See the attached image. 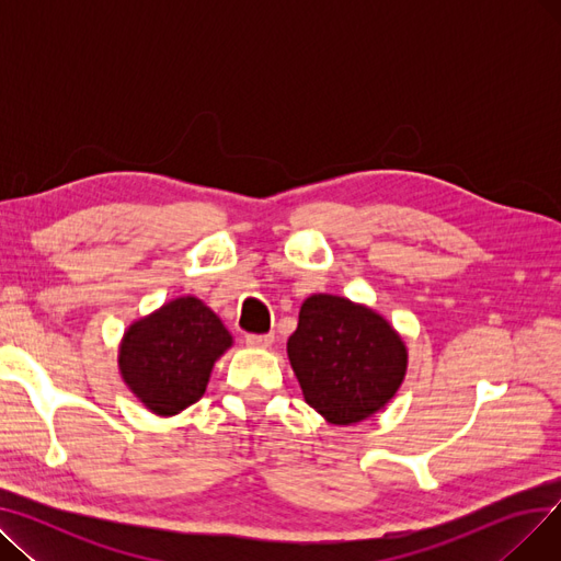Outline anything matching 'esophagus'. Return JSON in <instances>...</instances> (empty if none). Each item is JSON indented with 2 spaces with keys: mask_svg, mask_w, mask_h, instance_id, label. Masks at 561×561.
<instances>
[{
  "mask_svg": "<svg viewBox=\"0 0 561 561\" xmlns=\"http://www.w3.org/2000/svg\"><path fill=\"white\" fill-rule=\"evenodd\" d=\"M273 341H275L273 334H248V336H245V343H248L250 347H271Z\"/></svg>",
  "mask_w": 561,
  "mask_h": 561,
  "instance_id": "34e87169",
  "label": "esophagus"
}]
</instances>
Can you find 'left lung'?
<instances>
[{
  "label": "left lung",
  "mask_w": 561,
  "mask_h": 561,
  "mask_svg": "<svg viewBox=\"0 0 561 561\" xmlns=\"http://www.w3.org/2000/svg\"><path fill=\"white\" fill-rule=\"evenodd\" d=\"M286 350L307 404L334 425L385 409L407 373V347L385 318L325 293L305 300Z\"/></svg>",
  "instance_id": "1"
}]
</instances>
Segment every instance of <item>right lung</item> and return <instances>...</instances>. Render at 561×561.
<instances>
[{
    "label": "right lung",
    "mask_w": 561,
    "mask_h": 561,
    "mask_svg": "<svg viewBox=\"0 0 561 561\" xmlns=\"http://www.w3.org/2000/svg\"><path fill=\"white\" fill-rule=\"evenodd\" d=\"M229 345L222 320L186 296L134 322L121 343L117 366L147 409L174 416L204 396L211 368Z\"/></svg>",
    "instance_id": "1"
}]
</instances>
